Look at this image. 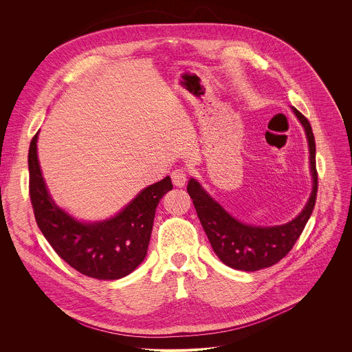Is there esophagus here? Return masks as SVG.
Instances as JSON below:
<instances>
[{"label": "esophagus", "instance_id": "esophagus-1", "mask_svg": "<svg viewBox=\"0 0 352 352\" xmlns=\"http://www.w3.org/2000/svg\"><path fill=\"white\" fill-rule=\"evenodd\" d=\"M171 181L174 184V186L177 188H182L186 182V171L184 168H177L171 173Z\"/></svg>", "mask_w": 352, "mask_h": 352}]
</instances>
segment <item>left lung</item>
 <instances>
[{
	"instance_id": "8db88e82",
	"label": "left lung",
	"mask_w": 352,
	"mask_h": 352,
	"mask_svg": "<svg viewBox=\"0 0 352 352\" xmlns=\"http://www.w3.org/2000/svg\"><path fill=\"white\" fill-rule=\"evenodd\" d=\"M305 127L310 151V173L313 190L302 212L288 223L278 226H254L233 218L196 181L188 182V193L193 200L197 217L217 256L229 267L256 272L280 262L300 237L316 206L318 174L316 168V140L307 118L291 107Z\"/></svg>"
}]
</instances>
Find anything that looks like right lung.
Wrapping results in <instances>:
<instances>
[{
	"label": "right lung",
	"mask_w": 352,
	"mask_h": 352,
	"mask_svg": "<svg viewBox=\"0 0 352 352\" xmlns=\"http://www.w3.org/2000/svg\"><path fill=\"white\" fill-rule=\"evenodd\" d=\"M38 133L28 149L30 199L36 225L56 254L76 272L97 280H118L145 259L156 207L173 189L171 178L142 189L119 214L100 222H79L52 200L38 155Z\"/></svg>",
	"instance_id": "right-lung-1"
}]
</instances>
